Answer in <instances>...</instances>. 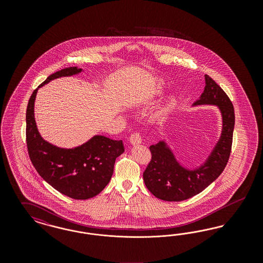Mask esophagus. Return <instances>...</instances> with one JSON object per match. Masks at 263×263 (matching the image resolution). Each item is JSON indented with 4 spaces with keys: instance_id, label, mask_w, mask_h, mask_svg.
I'll use <instances>...</instances> for the list:
<instances>
[{
    "instance_id": "esophagus-1",
    "label": "esophagus",
    "mask_w": 263,
    "mask_h": 263,
    "mask_svg": "<svg viewBox=\"0 0 263 263\" xmlns=\"http://www.w3.org/2000/svg\"><path fill=\"white\" fill-rule=\"evenodd\" d=\"M130 143H131V145H133V146L141 144V143H142V137H141V135H140L139 133L132 134L131 137H130Z\"/></svg>"
}]
</instances>
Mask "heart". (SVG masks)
Segmentation results:
<instances>
[{
	"mask_svg": "<svg viewBox=\"0 0 263 263\" xmlns=\"http://www.w3.org/2000/svg\"><path fill=\"white\" fill-rule=\"evenodd\" d=\"M163 92V86L162 83H159V87L157 88V90H156V96H161L162 93ZM175 100H168L166 103H165V105H164V107H163V109H164V111L165 110H168V109H171L174 105H175Z\"/></svg>",
	"mask_w": 263,
	"mask_h": 263,
	"instance_id": "1",
	"label": "heart"
}]
</instances>
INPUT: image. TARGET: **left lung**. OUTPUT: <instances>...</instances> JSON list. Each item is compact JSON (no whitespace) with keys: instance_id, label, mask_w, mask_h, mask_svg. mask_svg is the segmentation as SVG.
Here are the masks:
<instances>
[{"instance_id":"left-lung-1","label":"left lung","mask_w":263,"mask_h":263,"mask_svg":"<svg viewBox=\"0 0 263 263\" xmlns=\"http://www.w3.org/2000/svg\"><path fill=\"white\" fill-rule=\"evenodd\" d=\"M200 98L192 107L216 106L222 119L221 134L208 157L195 167L177 161L165 136L150 147L152 160L143 174L144 182L153 195L164 201H183L208 187L221 175L228 163L235 126L234 106L225 91L208 75Z\"/></svg>"}]
</instances>
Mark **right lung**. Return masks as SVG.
<instances>
[{"mask_svg":"<svg viewBox=\"0 0 263 263\" xmlns=\"http://www.w3.org/2000/svg\"><path fill=\"white\" fill-rule=\"evenodd\" d=\"M82 72V68L70 67L49 76L33 91L26 108V143L31 163L52 187L78 200L98 195L108 184L115 160L124 153L123 142L93 135L73 148L58 147L40 135L34 116V103L38 88L55 79Z\"/></svg>","mask_w":263,"mask_h":263,"instance_id":"add662e5","label":"right lung"}]
</instances>
